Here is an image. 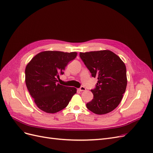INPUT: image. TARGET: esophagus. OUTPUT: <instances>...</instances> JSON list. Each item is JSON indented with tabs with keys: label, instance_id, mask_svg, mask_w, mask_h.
Here are the masks:
<instances>
[{
	"label": "esophagus",
	"instance_id": "1",
	"mask_svg": "<svg viewBox=\"0 0 153 153\" xmlns=\"http://www.w3.org/2000/svg\"><path fill=\"white\" fill-rule=\"evenodd\" d=\"M78 90H79L80 91H84L86 90V88L85 87H84V86H82L80 88V89H78Z\"/></svg>",
	"mask_w": 153,
	"mask_h": 153
}]
</instances>
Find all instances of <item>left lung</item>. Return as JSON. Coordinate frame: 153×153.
<instances>
[{
	"label": "left lung",
	"instance_id": "left-lung-1",
	"mask_svg": "<svg viewBox=\"0 0 153 153\" xmlns=\"http://www.w3.org/2000/svg\"><path fill=\"white\" fill-rule=\"evenodd\" d=\"M80 57L92 77L98 78L93 99L87 108L96 114L112 112L121 103L127 85L126 68L120 57L105 50L80 53Z\"/></svg>",
	"mask_w": 153,
	"mask_h": 153
}]
</instances>
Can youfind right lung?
I'll list each match as a JSON object with an SVG mask.
<instances>
[{
	"mask_svg": "<svg viewBox=\"0 0 153 153\" xmlns=\"http://www.w3.org/2000/svg\"><path fill=\"white\" fill-rule=\"evenodd\" d=\"M77 53L44 51L31 59L25 68V84L38 107L47 113L54 114L68 106L76 92L75 87L58 83L59 76Z\"/></svg>",
	"mask_w": 153,
	"mask_h": 153,
	"instance_id": "obj_1",
	"label": "right lung"
}]
</instances>
